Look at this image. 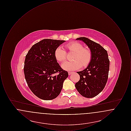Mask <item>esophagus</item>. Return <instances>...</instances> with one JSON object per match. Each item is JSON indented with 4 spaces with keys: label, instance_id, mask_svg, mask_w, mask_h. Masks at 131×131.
Segmentation results:
<instances>
[{
    "label": "esophagus",
    "instance_id": "1",
    "mask_svg": "<svg viewBox=\"0 0 131 131\" xmlns=\"http://www.w3.org/2000/svg\"><path fill=\"white\" fill-rule=\"evenodd\" d=\"M72 73H73V72H69L68 75H71V74H72Z\"/></svg>",
    "mask_w": 131,
    "mask_h": 131
}]
</instances>
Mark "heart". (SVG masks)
<instances>
[{
	"label": "heart",
	"mask_w": 131,
	"mask_h": 131,
	"mask_svg": "<svg viewBox=\"0 0 131 131\" xmlns=\"http://www.w3.org/2000/svg\"><path fill=\"white\" fill-rule=\"evenodd\" d=\"M65 51L60 48H57L54 50V56L57 62L63 63L67 58V53H73L70 62L65 63L62 66L65 70H74L80 68H87L91 62L92 53L88 48L83 47L81 43L78 42H71L64 46Z\"/></svg>",
	"instance_id": "1"
}]
</instances>
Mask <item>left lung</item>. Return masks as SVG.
<instances>
[{"instance_id":"obj_1","label":"left lung","mask_w":131,"mask_h":131,"mask_svg":"<svg viewBox=\"0 0 131 131\" xmlns=\"http://www.w3.org/2000/svg\"><path fill=\"white\" fill-rule=\"evenodd\" d=\"M86 44L92 51V58L89 65L77 73L80 80L75 84L79 93L86 98H93L105 87L108 79L110 60L107 51L100 44L85 37L77 38Z\"/></svg>"}]
</instances>
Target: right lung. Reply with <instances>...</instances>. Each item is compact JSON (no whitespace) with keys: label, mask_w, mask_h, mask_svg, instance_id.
I'll return each instance as SVG.
<instances>
[{"label":"right lung","mask_w":131,"mask_h":131,"mask_svg":"<svg viewBox=\"0 0 131 131\" xmlns=\"http://www.w3.org/2000/svg\"><path fill=\"white\" fill-rule=\"evenodd\" d=\"M64 40L45 39L34 44L25 56L24 74L31 91L40 99L52 100L60 93L68 77L54 56V50Z\"/></svg>","instance_id":"right-lung-1"}]
</instances>
